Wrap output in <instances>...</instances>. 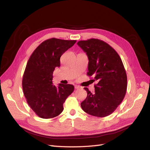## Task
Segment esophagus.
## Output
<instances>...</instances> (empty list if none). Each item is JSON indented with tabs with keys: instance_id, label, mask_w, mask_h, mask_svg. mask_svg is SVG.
<instances>
[{
	"instance_id": "1",
	"label": "esophagus",
	"mask_w": 150,
	"mask_h": 150,
	"mask_svg": "<svg viewBox=\"0 0 150 150\" xmlns=\"http://www.w3.org/2000/svg\"><path fill=\"white\" fill-rule=\"evenodd\" d=\"M74 88H75L76 89H78L80 88V86H78V85H76V86H74Z\"/></svg>"
}]
</instances>
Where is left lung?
I'll return each mask as SVG.
<instances>
[{
  "label": "left lung",
  "instance_id": "1",
  "mask_svg": "<svg viewBox=\"0 0 150 150\" xmlns=\"http://www.w3.org/2000/svg\"><path fill=\"white\" fill-rule=\"evenodd\" d=\"M78 46L89 59L87 75L94 84V92L84 89L88 96L81 103L83 110L97 117L111 115L125 96L127 76L119 54L108 43L98 39L79 40Z\"/></svg>",
  "mask_w": 150,
  "mask_h": 150
}]
</instances>
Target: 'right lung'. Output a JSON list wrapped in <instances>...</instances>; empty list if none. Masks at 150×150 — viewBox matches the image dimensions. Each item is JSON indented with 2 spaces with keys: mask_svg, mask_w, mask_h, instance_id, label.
Wrapping results in <instances>:
<instances>
[{
  "mask_svg": "<svg viewBox=\"0 0 150 150\" xmlns=\"http://www.w3.org/2000/svg\"><path fill=\"white\" fill-rule=\"evenodd\" d=\"M76 40L51 38L44 40L29 57L22 78L26 101L39 117L49 119L62 112L63 104L74 91V86L52 84L55 68L60 67V57L76 43Z\"/></svg>",
  "mask_w": 150,
  "mask_h": 150,
  "instance_id": "add662e5",
  "label": "right lung"
}]
</instances>
